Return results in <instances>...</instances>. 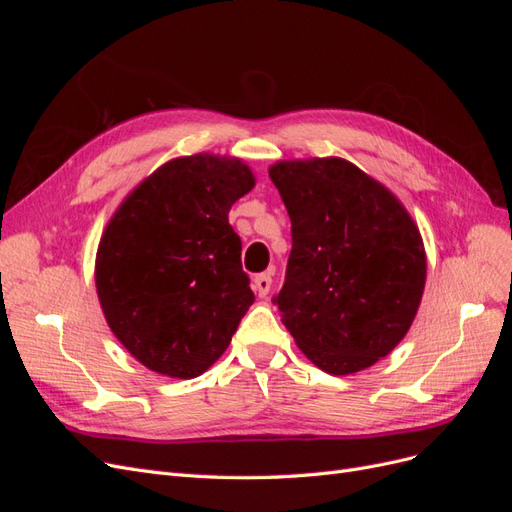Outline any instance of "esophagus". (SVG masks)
I'll list each match as a JSON object with an SVG mask.
<instances>
[{
  "label": "esophagus",
  "instance_id": "34e87169",
  "mask_svg": "<svg viewBox=\"0 0 512 512\" xmlns=\"http://www.w3.org/2000/svg\"><path fill=\"white\" fill-rule=\"evenodd\" d=\"M271 284H273L271 273H258L254 277V288H256V292L260 294V297H267L269 290H271Z\"/></svg>",
  "mask_w": 512,
  "mask_h": 512
}]
</instances>
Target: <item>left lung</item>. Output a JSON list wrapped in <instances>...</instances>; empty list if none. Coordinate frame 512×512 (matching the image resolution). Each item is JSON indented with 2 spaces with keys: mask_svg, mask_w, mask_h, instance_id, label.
<instances>
[{
  "mask_svg": "<svg viewBox=\"0 0 512 512\" xmlns=\"http://www.w3.org/2000/svg\"><path fill=\"white\" fill-rule=\"evenodd\" d=\"M292 250L273 303L294 342L335 376L389 354L416 316L427 260L399 200L354 164L327 158L271 170Z\"/></svg>",
  "mask_w": 512,
  "mask_h": 512,
  "instance_id": "1",
  "label": "left lung"
}]
</instances>
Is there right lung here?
<instances>
[{
  "mask_svg": "<svg viewBox=\"0 0 512 512\" xmlns=\"http://www.w3.org/2000/svg\"><path fill=\"white\" fill-rule=\"evenodd\" d=\"M252 188L239 160L198 153L160 166L108 222L98 297L108 327L145 367L188 380L228 348L254 303L228 211Z\"/></svg>",
  "mask_w": 512,
  "mask_h": 512,
  "instance_id": "right-lung-1",
  "label": "right lung"
}]
</instances>
